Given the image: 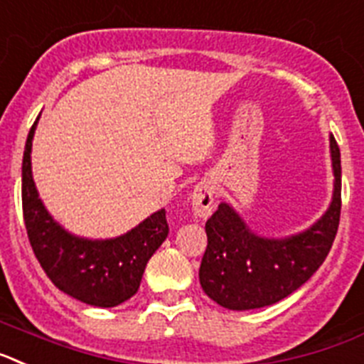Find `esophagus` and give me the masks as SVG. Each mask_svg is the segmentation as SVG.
<instances>
[{
    "label": "esophagus",
    "mask_w": 364,
    "mask_h": 364,
    "mask_svg": "<svg viewBox=\"0 0 364 364\" xmlns=\"http://www.w3.org/2000/svg\"><path fill=\"white\" fill-rule=\"evenodd\" d=\"M192 210L198 218H208L214 210V183L201 181L196 185L194 192L191 196Z\"/></svg>",
    "instance_id": "obj_1"
}]
</instances>
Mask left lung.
Here are the masks:
<instances>
[{
	"instance_id": "obj_1",
	"label": "left lung",
	"mask_w": 364,
	"mask_h": 364,
	"mask_svg": "<svg viewBox=\"0 0 364 364\" xmlns=\"http://www.w3.org/2000/svg\"><path fill=\"white\" fill-rule=\"evenodd\" d=\"M330 156L331 203L302 232L286 238L257 235L225 201L208 218L200 284L214 302L235 311L265 308L296 291L326 260L341 218V151L333 135Z\"/></svg>"
}]
</instances>
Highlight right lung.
Masks as SVG:
<instances>
[{"instance_id": "right-lung-1", "label": "right lung", "mask_w": 364, "mask_h": 364, "mask_svg": "<svg viewBox=\"0 0 364 364\" xmlns=\"http://www.w3.org/2000/svg\"><path fill=\"white\" fill-rule=\"evenodd\" d=\"M38 121L40 117L27 135L21 164V203L31 247L60 291L97 308L122 304L137 293L148 260L168 236L164 208L117 238L91 240L65 230L34 185L31 151Z\"/></svg>"}]
</instances>
